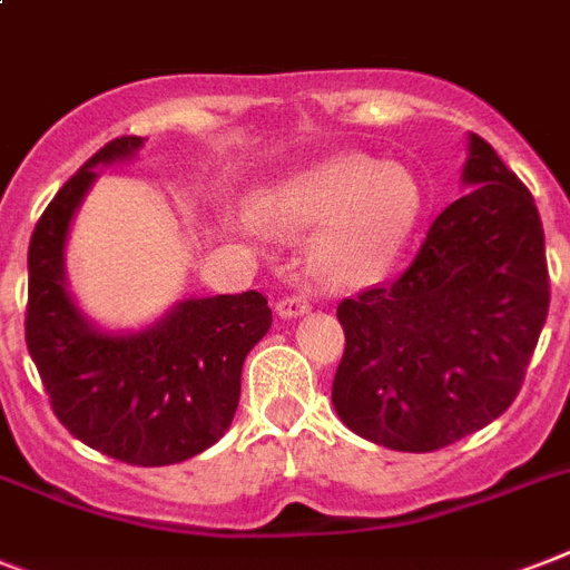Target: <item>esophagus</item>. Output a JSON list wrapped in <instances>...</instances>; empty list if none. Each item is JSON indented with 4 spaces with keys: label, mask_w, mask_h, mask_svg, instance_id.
<instances>
[{
    "label": "esophagus",
    "mask_w": 570,
    "mask_h": 570,
    "mask_svg": "<svg viewBox=\"0 0 570 570\" xmlns=\"http://www.w3.org/2000/svg\"><path fill=\"white\" fill-rule=\"evenodd\" d=\"M309 309V293L298 289L293 295H284V298L277 301V316L281 318H298L304 316Z\"/></svg>",
    "instance_id": "esophagus-1"
}]
</instances>
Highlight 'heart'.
<instances>
[{
  "mask_svg": "<svg viewBox=\"0 0 570 570\" xmlns=\"http://www.w3.org/2000/svg\"><path fill=\"white\" fill-rule=\"evenodd\" d=\"M424 193L413 169L340 155L281 180L257 198V219L275 234L322 230L313 266L333 286L372 284L404 252Z\"/></svg>",
  "mask_w": 570,
  "mask_h": 570,
  "instance_id": "b5f03b06",
  "label": "heart"
}]
</instances>
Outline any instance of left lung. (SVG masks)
Instances as JSON below:
<instances>
[{"label":"left lung","instance_id":"left-lung-1","mask_svg":"<svg viewBox=\"0 0 570 570\" xmlns=\"http://www.w3.org/2000/svg\"><path fill=\"white\" fill-rule=\"evenodd\" d=\"M462 184L471 189L439 213L404 275L336 307L345 354L333 406L392 451H439L507 413L548 318L530 189L478 134Z\"/></svg>","mask_w":570,"mask_h":570}]
</instances>
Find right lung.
I'll list each match as a JSON object with an SVG mask.
<instances>
[{"label":"right lung","mask_w":570,"mask_h":570,"mask_svg":"<svg viewBox=\"0 0 570 570\" xmlns=\"http://www.w3.org/2000/svg\"><path fill=\"white\" fill-rule=\"evenodd\" d=\"M142 137H117L49 202L29 245L26 345L49 404L85 445L128 465H173L216 445L239 404L248 351L272 327L261 293L178 301L137 333L99 331L69 295L63 248L96 166L131 160Z\"/></svg>","instance_id":"add662e5"}]
</instances>
